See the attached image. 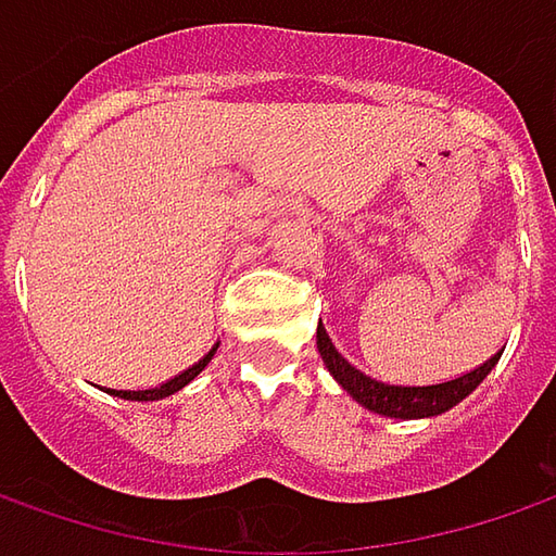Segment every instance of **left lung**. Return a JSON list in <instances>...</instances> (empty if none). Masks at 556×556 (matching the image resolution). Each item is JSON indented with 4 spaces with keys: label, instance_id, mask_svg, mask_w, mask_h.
<instances>
[{
    "label": "left lung",
    "instance_id": "1",
    "mask_svg": "<svg viewBox=\"0 0 556 556\" xmlns=\"http://www.w3.org/2000/svg\"><path fill=\"white\" fill-rule=\"evenodd\" d=\"M318 353L325 358L328 371L333 374V380L353 395L358 405H365L368 412L383 417H399V420H415V417H437L448 408H455L460 399L473 393L485 380V374L498 365L502 353L492 355L489 362H482L480 368H473L470 374H460L455 380L445 383H433V387H395V383H383L374 380L368 374H362L353 368L343 355L337 353V346L331 343L328 331L318 325Z\"/></svg>",
    "mask_w": 556,
    "mask_h": 556
}]
</instances>
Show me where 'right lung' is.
<instances>
[{"label":"right lung","instance_id":"add662e5","mask_svg":"<svg viewBox=\"0 0 556 556\" xmlns=\"http://www.w3.org/2000/svg\"><path fill=\"white\" fill-rule=\"evenodd\" d=\"M216 346H219V343H216ZM216 346H213L210 353L203 355L201 362H194V365H191L188 371L176 374L173 380H166V383L154 387V390H108V393L117 395V399H129V402H157V399H166V395L179 393L182 387H188V383H191V380H194V377H198V374H201L203 368L210 365V358L216 355Z\"/></svg>","mask_w":556,"mask_h":556}]
</instances>
